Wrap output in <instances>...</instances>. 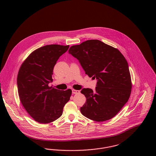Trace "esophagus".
<instances>
[{"instance_id":"1","label":"esophagus","mask_w":156,"mask_h":156,"mask_svg":"<svg viewBox=\"0 0 156 156\" xmlns=\"http://www.w3.org/2000/svg\"><path fill=\"white\" fill-rule=\"evenodd\" d=\"M80 92V90H75V89H72V93L73 94H79Z\"/></svg>"}]
</instances>
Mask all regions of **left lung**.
Returning <instances> with one entry per match:
<instances>
[{"mask_svg":"<svg viewBox=\"0 0 156 156\" xmlns=\"http://www.w3.org/2000/svg\"><path fill=\"white\" fill-rule=\"evenodd\" d=\"M69 54L76 58L85 74L97 80L95 91H80L87 102L82 114L91 120L102 122L114 117L128 101L132 89L128 63L116 48L97 40L71 46Z\"/></svg>","mask_w":156,"mask_h":156,"instance_id":"obj_1","label":"left lung"}]
</instances>
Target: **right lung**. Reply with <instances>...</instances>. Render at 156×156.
Returning a JSON list of instances; mask_svg holds the SVG:
<instances>
[{"mask_svg": "<svg viewBox=\"0 0 156 156\" xmlns=\"http://www.w3.org/2000/svg\"><path fill=\"white\" fill-rule=\"evenodd\" d=\"M69 45H47L34 51L19 69L17 84L20 101L35 121L47 124L58 119L69 100L71 90L49 87L53 70Z\"/></svg>", "mask_w": 156, "mask_h": 156, "instance_id": "right-lung-1", "label": "right lung"}]
</instances>
